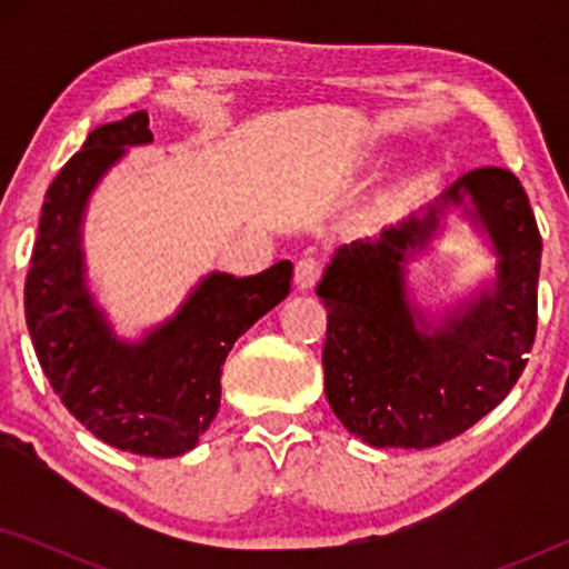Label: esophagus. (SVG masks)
I'll return each instance as SVG.
<instances>
[{
    "mask_svg": "<svg viewBox=\"0 0 569 569\" xmlns=\"http://www.w3.org/2000/svg\"><path fill=\"white\" fill-rule=\"evenodd\" d=\"M321 261L300 259L295 263V287H298L300 292H310L318 284V279H321Z\"/></svg>",
    "mask_w": 569,
    "mask_h": 569,
    "instance_id": "obj_1",
    "label": "esophagus"
}]
</instances>
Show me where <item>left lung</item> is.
Returning a JSON list of instances; mask_svg holds the SVG:
<instances>
[{
  "label": "left lung",
  "instance_id": "left-lung-1",
  "mask_svg": "<svg viewBox=\"0 0 569 569\" xmlns=\"http://www.w3.org/2000/svg\"><path fill=\"white\" fill-rule=\"evenodd\" d=\"M456 206L493 243L496 279L432 327L408 302L406 263ZM539 267L536 217L523 186L505 168L471 170L422 214H409L376 240L337 248L316 292L329 310L326 399L339 422L372 448L417 450L477 425L528 362Z\"/></svg>",
  "mask_w": 569,
  "mask_h": 569
}]
</instances>
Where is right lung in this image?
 Masks as SVG:
<instances>
[{
	"label": "right lung",
	"instance_id": "right-lung-1",
	"mask_svg": "<svg viewBox=\"0 0 569 569\" xmlns=\"http://www.w3.org/2000/svg\"><path fill=\"white\" fill-rule=\"evenodd\" d=\"M150 116L92 129L46 191L26 279V321L38 362L61 403L108 446L173 458L197 448L220 409L232 345L290 295L292 263L253 277L212 271L166 323L119 339L84 279L88 201L129 147L150 144Z\"/></svg>",
	"mask_w": 569,
	"mask_h": 569
}]
</instances>
